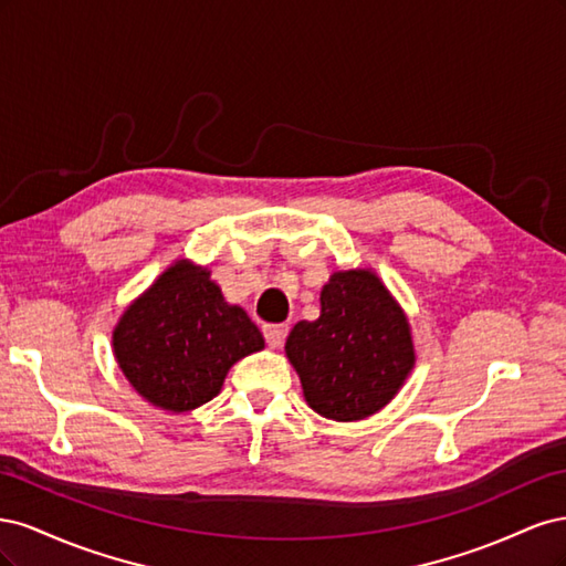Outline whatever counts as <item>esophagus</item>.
<instances>
[{
  "mask_svg": "<svg viewBox=\"0 0 566 566\" xmlns=\"http://www.w3.org/2000/svg\"><path fill=\"white\" fill-rule=\"evenodd\" d=\"M264 337H266V345L271 349H279L285 337H287V325L279 323V325H264Z\"/></svg>",
  "mask_w": 566,
  "mask_h": 566,
  "instance_id": "34e87169",
  "label": "esophagus"
}]
</instances>
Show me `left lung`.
<instances>
[{"mask_svg": "<svg viewBox=\"0 0 566 566\" xmlns=\"http://www.w3.org/2000/svg\"><path fill=\"white\" fill-rule=\"evenodd\" d=\"M285 354L318 416L361 420L403 385L416 354L408 321L370 271H337L321 293V316L300 321Z\"/></svg>", "mask_w": 566, "mask_h": 566, "instance_id": "left-lung-1", "label": "left lung"}]
</instances>
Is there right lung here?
I'll return each instance as SVG.
<instances>
[{
	"instance_id": "obj_1",
	"label": "right lung",
	"mask_w": 566,
	"mask_h": 566,
	"mask_svg": "<svg viewBox=\"0 0 566 566\" xmlns=\"http://www.w3.org/2000/svg\"><path fill=\"white\" fill-rule=\"evenodd\" d=\"M262 347L260 328L224 302L210 271L184 260L129 306L113 333L132 387L172 413L214 399L238 358Z\"/></svg>"
}]
</instances>
